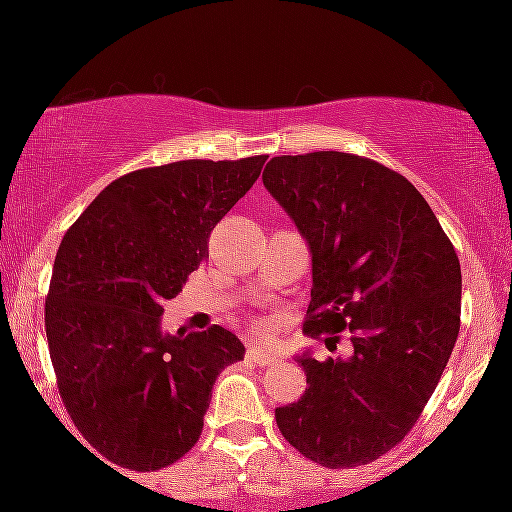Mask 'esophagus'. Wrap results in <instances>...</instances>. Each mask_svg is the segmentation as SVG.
Wrapping results in <instances>:
<instances>
[{"label": "esophagus", "mask_w": 512, "mask_h": 512, "mask_svg": "<svg viewBox=\"0 0 512 512\" xmlns=\"http://www.w3.org/2000/svg\"><path fill=\"white\" fill-rule=\"evenodd\" d=\"M248 361L255 363V366H274L276 356L272 351H267L264 346H250L248 349Z\"/></svg>", "instance_id": "obj_1"}]
</instances>
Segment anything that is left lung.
Masks as SVG:
<instances>
[{
    "instance_id": "obj_1",
    "label": "left lung",
    "mask_w": 512,
    "mask_h": 512,
    "mask_svg": "<svg viewBox=\"0 0 512 512\" xmlns=\"http://www.w3.org/2000/svg\"><path fill=\"white\" fill-rule=\"evenodd\" d=\"M267 192L313 260L308 334L351 332V354H296L305 395L274 411L281 436L322 467L385 455L436 390L460 332L455 248L404 175L342 151L274 156Z\"/></svg>"
}]
</instances>
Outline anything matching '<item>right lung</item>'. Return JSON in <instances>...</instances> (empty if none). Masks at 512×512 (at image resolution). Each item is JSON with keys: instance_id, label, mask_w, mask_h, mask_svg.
<instances>
[{"instance_id": "obj_1", "label": "right lung", "mask_w": 512, "mask_h": 512, "mask_svg": "<svg viewBox=\"0 0 512 512\" xmlns=\"http://www.w3.org/2000/svg\"><path fill=\"white\" fill-rule=\"evenodd\" d=\"M267 156L134 170L88 204L57 250L45 332L64 407L108 462L154 472L202 436L216 375L245 346L214 325L168 334L163 303Z\"/></svg>"}]
</instances>
